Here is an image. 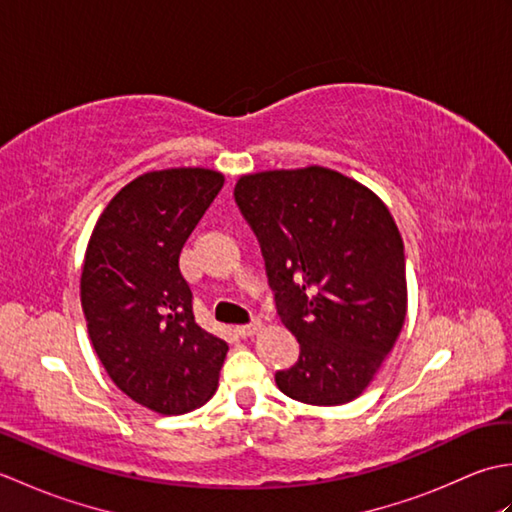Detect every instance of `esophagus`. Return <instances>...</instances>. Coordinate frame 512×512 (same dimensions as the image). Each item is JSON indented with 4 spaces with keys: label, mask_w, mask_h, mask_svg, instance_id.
I'll use <instances>...</instances> for the list:
<instances>
[{
    "label": "esophagus",
    "mask_w": 512,
    "mask_h": 512,
    "mask_svg": "<svg viewBox=\"0 0 512 512\" xmlns=\"http://www.w3.org/2000/svg\"><path fill=\"white\" fill-rule=\"evenodd\" d=\"M259 330H262V321H259V319L250 321L248 325H239V328H237V332L242 336H255Z\"/></svg>",
    "instance_id": "34e87169"
}]
</instances>
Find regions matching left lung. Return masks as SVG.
<instances>
[{
    "mask_svg": "<svg viewBox=\"0 0 512 512\" xmlns=\"http://www.w3.org/2000/svg\"><path fill=\"white\" fill-rule=\"evenodd\" d=\"M235 202L253 228L277 312L301 345L275 374L292 400L345 405L372 383L407 317L405 246L385 202L319 165L242 176Z\"/></svg>",
    "mask_w": 512,
    "mask_h": 512,
    "instance_id": "1",
    "label": "left lung"
}]
</instances>
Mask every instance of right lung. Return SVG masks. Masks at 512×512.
<instances>
[{"instance_id": "right-lung-1", "label": "right lung", "mask_w": 512, "mask_h": 512, "mask_svg": "<svg viewBox=\"0 0 512 512\" xmlns=\"http://www.w3.org/2000/svg\"><path fill=\"white\" fill-rule=\"evenodd\" d=\"M222 184L202 167L143 173L105 206L85 250L81 306L94 352L123 394L162 416L202 407L228 352L195 323L178 264Z\"/></svg>"}]
</instances>
